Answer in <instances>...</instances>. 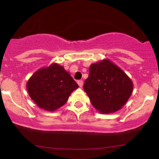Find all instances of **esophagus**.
<instances>
[{
    "label": "esophagus",
    "instance_id": "1",
    "mask_svg": "<svg viewBox=\"0 0 159 159\" xmlns=\"http://www.w3.org/2000/svg\"><path fill=\"white\" fill-rule=\"evenodd\" d=\"M78 84L79 85L80 88H82V86H83V81H82V80H79V81H78Z\"/></svg>",
    "mask_w": 159,
    "mask_h": 159
}]
</instances>
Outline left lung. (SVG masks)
<instances>
[{
    "instance_id": "8db88e82",
    "label": "left lung",
    "mask_w": 159,
    "mask_h": 159,
    "mask_svg": "<svg viewBox=\"0 0 159 159\" xmlns=\"http://www.w3.org/2000/svg\"><path fill=\"white\" fill-rule=\"evenodd\" d=\"M84 90L93 107L108 114L124 106L133 93V83L119 66L105 58L90 66Z\"/></svg>"
}]
</instances>
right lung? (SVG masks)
<instances>
[{
  "instance_id": "right-lung-1",
  "label": "right lung",
  "mask_w": 159,
  "mask_h": 159,
  "mask_svg": "<svg viewBox=\"0 0 159 159\" xmlns=\"http://www.w3.org/2000/svg\"><path fill=\"white\" fill-rule=\"evenodd\" d=\"M78 88L71 75L58 63L38 69L26 83L31 99L39 108L50 112L62 107Z\"/></svg>"
}]
</instances>
